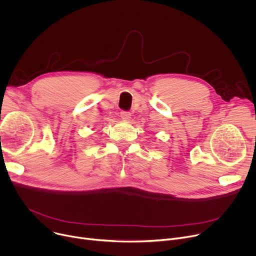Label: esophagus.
<instances>
[{"instance_id": "esophagus-1", "label": "esophagus", "mask_w": 256, "mask_h": 256, "mask_svg": "<svg viewBox=\"0 0 256 256\" xmlns=\"http://www.w3.org/2000/svg\"><path fill=\"white\" fill-rule=\"evenodd\" d=\"M120 118L124 120H130V114L128 112H120Z\"/></svg>"}]
</instances>
